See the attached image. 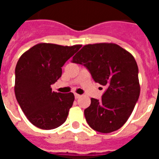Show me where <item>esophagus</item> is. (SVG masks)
<instances>
[{
	"mask_svg": "<svg viewBox=\"0 0 159 159\" xmlns=\"http://www.w3.org/2000/svg\"><path fill=\"white\" fill-rule=\"evenodd\" d=\"M80 95H79V94H77V93H75V99H78V98H80Z\"/></svg>",
	"mask_w": 159,
	"mask_h": 159,
	"instance_id": "1",
	"label": "esophagus"
}]
</instances>
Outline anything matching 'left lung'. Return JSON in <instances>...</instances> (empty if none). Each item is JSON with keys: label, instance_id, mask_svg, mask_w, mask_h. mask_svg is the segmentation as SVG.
<instances>
[{"label": "left lung", "instance_id": "left-lung-1", "mask_svg": "<svg viewBox=\"0 0 159 159\" xmlns=\"http://www.w3.org/2000/svg\"><path fill=\"white\" fill-rule=\"evenodd\" d=\"M83 64L95 82L106 87L102 99H91L84 110L88 125L101 133L122 127L131 115L140 94L139 68L134 57L116 43L87 44L73 57Z\"/></svg>", "mask_w": 159, "mask_h": 159}]
</instances>
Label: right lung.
<instances>
[{
	"instance_id": "obj_1",
	"label": "right lung",
	"mask_w": 159,
	"mask_h": 159,
	"mask_svg": "<svg viewBox=\"0 0 159 159\" xmlns=\"http://www.w3.org/2000/svg\"><path fill=\"white\" fill-rule=\"evenodd\" d=\"M80 44L62 46L40 43L20 57L15 69V95L31 123L52 130L67 119L75 96L52 92L51 85L62 75V67Z\"/></svg>"
}]
</instances>
